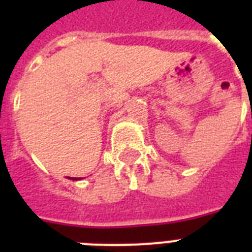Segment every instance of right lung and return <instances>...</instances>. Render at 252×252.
<instances>
[{"label": "right lung", "mask_w": 252, "mask_h": 252, "mask_svg": "<svg viewBox=\"0 0 252 252\" xmlns=\"http://www.w3.org/2000/svg\"><path fill=\"white\" fill-rule=\"evenodd\" d=\"M69 179H72V180H77L76 178H69Z\"/></svg>", "instance_id": "obj_1"}]
</instances>
